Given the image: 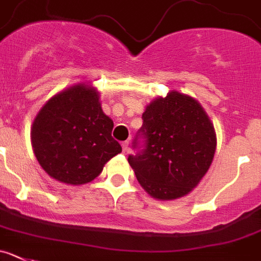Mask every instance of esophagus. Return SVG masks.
I'll return each instance as SVG.
<instances>
[{"instance_id":"1","label":"esophagus","mask_w":261,"mask_h":261,"mask_svg":"<svg viewBox=\"0 0 261 261\" xmlns=\"http://www.w3.org/2000/svg\"><path fill=\"white\" fill-rule=\"evenodd\" d=\"M128 144H130V143H128L127 140L122 143V149H123V152H125V153L128 152Z\"/></svg>"}]
</instances>
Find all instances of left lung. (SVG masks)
I'll return each mask as SVG.
<instances>
[{"mask_svg":"<svg viewBox=\"0 0 261 261\" xmlns=\"http://www.w3.org/2000/svg\"><path fill=\"white\" fill-rule=\"evenodd\" d=\"M142 118L145 149L127 158L136 179L158 201L187 196L214 160L216 134L211 119L198 100L176 90L150 101Z\"/></svg>","mask_w":261,"mask_h":261,"instance_id":"left-lung-1","label":"left lung"}]
</instances>
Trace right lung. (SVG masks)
Listing matches in <instances>:
<instances>
[{
    "label": "right lung",
    "instance_id": "right-lung-1",
    "mask_svg": "<svg viewBox=\"0 0 261 261\" xmlns=\"http://www.w3.org/2000/svg\"><path fill=\"white\" fill-rule=\"evenodd\" d=\"M99 97L90 84H75L50 97L36 116L32 147L53 179L68 186L86 184L122 152L112 138L113 121L103 112Z\"/></svg>",
    "mask_w": 261,
    "mask_h": 261
}]
</instances>
